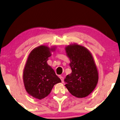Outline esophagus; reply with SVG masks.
<instances>
[{
  "mask_svg": "<svg viewBox=\"0 0 120 120\" xmlns=\"http://www.w3.org/2000/svg\"><path fill=\"white\" fill-rule=\"evenodd\" d=\"M60 80H61L62 82H63V81H64V78H63V77L62 76H60Z\"/></svg>",
  "mask_w": 120,
  "mask_h": 120,
  "instance_id": "34e87169",
  "label": "esophagus"
}]
</instances>
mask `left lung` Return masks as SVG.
I'll return each instance as SVG.
<instances>
[{"instance_id": "1", "label": "left lung", "mask_w": 120, "mask_h": 120, "mask_svg": "<svg viewBox=\"0 0 120 120\" xmlns=\"http://www.w3.org/2000/svg\"><path fill=\"white\" fill-rule=\"evenodd\" d=\"M70 58L71 73L64 79L69 92L77 98H84L94 90L98 73L92 55L86 47L73 44L65 47Z\"/></svg>"}]
</instances>
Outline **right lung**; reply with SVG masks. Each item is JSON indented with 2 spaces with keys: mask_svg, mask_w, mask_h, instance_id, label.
I'll use <instances>...</instances> for the list:
<instances>
[{
  "mask_svg": "<svg viewBox=\"0 0 120 120\" xmlns=\"http://www.w3.org/2000/svg\"><path fill=\"white\" fill-rule=\"evenodd\" d=\"M55 49L40 46L33 49L28 57L23 79L26 91L34 98L43 99L50 94L54 85L61 82L47 63Z\"/></svg>",
  "mask_w": 120,
  "mask_h": 120,
  "instance_id": "1",
  "label": "right lung"
}]
</instances>
